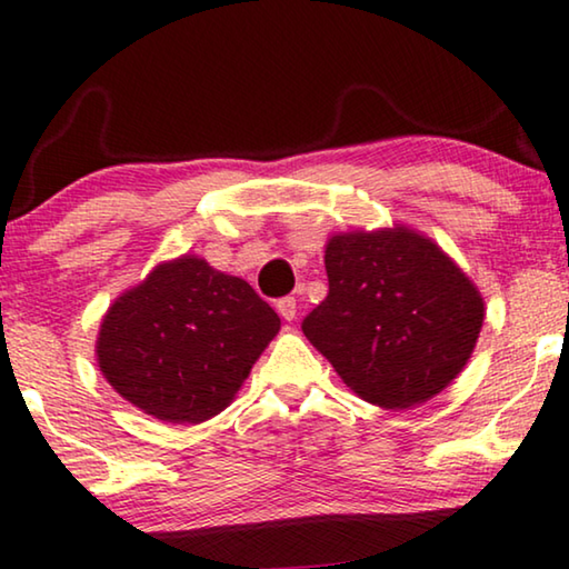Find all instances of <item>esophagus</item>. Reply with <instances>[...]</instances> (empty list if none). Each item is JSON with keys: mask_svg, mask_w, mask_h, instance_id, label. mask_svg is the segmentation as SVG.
<instances>
[{"mask_svg": "<svg viewBox=\"0 0 569 569\" xmlns=\"http://www.w3.org/2000/svg\"><path fill=\"white\" fill-rule=\"evenodd\" d=\"M276 309H278V315L283 317L286 322L297 320V299H293V297H286V299H280L278 305H276Z\"/></svg>", "mask_w": 569, "mask_h": 569, "instance_id": "34e87169", "label": "esophagus"}]
</instances>
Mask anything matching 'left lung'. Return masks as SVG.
<instances>
[{
  "label": "left lung",
  "instance_id": "1",
  "mask_svg": "<svg viewBox=\"0 0 569 569\" xmlns=\"http://www.w3.org/2000/svg\"><path fill=\"white\" fill-rule=\"evenodd\" d=\"M330 291L301 325L346 388L390 411L439 396L471 359L483 297L427 233H332L325 244Z\"/></svg>",
  "mask_w": 569,
  "mask_h": 569
}]
</instances>
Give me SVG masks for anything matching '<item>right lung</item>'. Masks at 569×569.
<instances>
[{"label": "right lung", "instance_id": "right-lung-1", "mask_svg": "<svg viewBox=\"0 0 569 569\" xmlns=\"http://www.w3.org/2000/svg\"><path fill=\"white\" fill-rule=\"evenodd\" d=\"M280 317L247 280L181 254L106 309L96 340L101 375L142 413L202 423L231 406Z\"/></svg>", "mask_w": 569, "mask_h": 569}]
</instances>
